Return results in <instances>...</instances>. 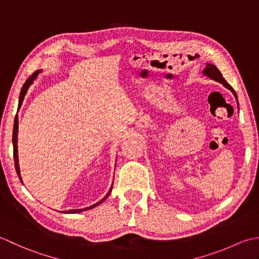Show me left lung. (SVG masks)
<instances>
[{"mask_svg": "<svg viewBox=\"0 0 259 259\" xmlns=\"http://www.w3.org/2000/svg\"><path fill=\"white\" fill-rule=\"evenodd\" d=\"M202 73H203L204 76H207V77L212 79V80H215V81H218V82H220V83H223V85H224L226 88H228L229 91H231V93L234 94V96H235L236 99H237L236 92L234 91L233 87H231V86L229 85V83L225 80V78L223 77V75H221V72L219 71L218 68L215 67L214 65H212V63H205V68L203 69ZM237 104H238V99H237Z\"/></svg>", "mask_w": 259, "mask_h": 259, "instance_id": "8db88e82", "label": "left lung"}]
</instances>
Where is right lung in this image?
Listing matches in <instances>:
<instances>
[{
	"instance_id": "right-lung-1",
	"label": "right lung",
	"mask_w": 259,
	"mask_h": 259,
	"mask_svg": "<svg viewBox=\"0 0 259 259\" xmlns=\"http://www.w3.org/2000/svg\"><path fill=\"white\" fill-rule=\"evenodd\" d=\"M42 70H38L36 72H34L32 76H31L28 80L25 81V83L23 85L22 89H21V94H20V98H19V109L20 107L22 106V103H23V99L25 97L26 93H28V89L29 87L32 85L34 79L38 77L39 73L41 72ZM18 132H19V118L18 116H15V119H14V126H13V137H12V142H13V156H14V164H15V170H17V173L18 176L20 178L21 182H22V178H21V172H20V165H19V156H18ZM23 183V182H22ZM112 189H113V186L110 187L109 191L107 192L106 196H105L100 201L96 202L93 205H89V207L87 208H83V209H71V210H67V211H62L63 213H79V212H82V211H86V210H89V209H93L95 207H97L98 204H100L102 202H104L105 200H106L108 198V196L110 194V192H112Z\"/></svg>"
}]
</instances>
